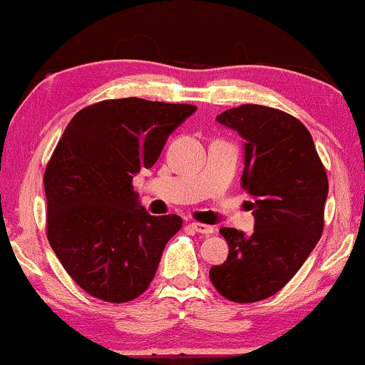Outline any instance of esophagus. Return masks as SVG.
<instances>
[{
    "label": "esophagus",
    "instance_id": "34e87169",
    "mask_svg": "<svg viewBox=\"0 0 365 365\" xmlns=\"http://www.w3.org/2000/svg\"><path fill=\"white\" fill-rule=\"evenodd\" d=\"M192 230H195L197 233H202V235H211V233H215V228L209 225H204V223H190Z\"/></svg>",
    "mask_w": 365,
    "mask_h": 365
}]
</instances>
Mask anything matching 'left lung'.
<instances>
[{"label": "left lung", "instance_id": "obj_1", "mask_svg": "<svg viewBox=\"0 0 365 365\" xmlns=\"http://www.w3.org/2000/svg\"><path fill=\"white\" fill-rule=\"evenodd\" d=\"M245 140L242 187L254 197V233L221 228L228 257L209 278L225 299L252 304L274 295L312 252L324 228L328 177L312 135L295 116L242 104L216 116Z\"/></svg>", "mask_w": 365, "mask_h": 365}]
</instances>
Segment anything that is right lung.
Listing matches in <instances>:
<instances>
[{"label":"right lung","mask_w":365,"mask_h":365,"mask_svg":"<svg viewBox=\"0 0 365 365\" xmlns=\"http://www.w3.org/2000/svg\"><path fill=\"white\" fill-rule=\"evenodd\" d=\"M195 110L108 99L78 111L58 140L44 171L48 240L70 278L96 299L123 304L142 295L182 228L177 215L150 216L132 180Z\"/></svg>","instance_id":"obj_1"}]
</instances>
